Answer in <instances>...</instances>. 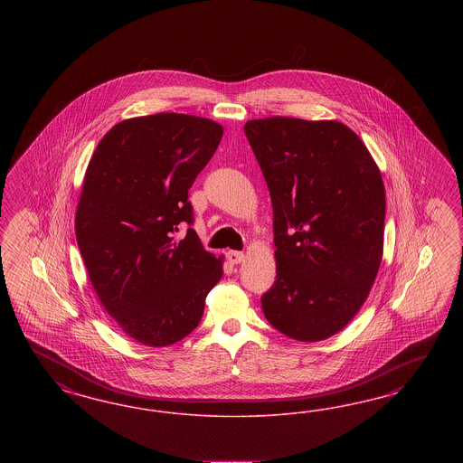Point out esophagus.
I'll list each match as a JSON object with an SVG mask.
<instances>
[{
	"mask_svg": "<svg viewBox=\"0 0 463 463\" xmlns=\"http://www.w3.org/2000/svg\"><path fill=\"white\" fill-rule=\"evenodd\" d=\"M227 260H229V263H232V265H239L241 261H244V252L229 251L227 252Z\"/></svg>",
	"mask_w": 463,
	"mask_h": 463,
	"instance_id": "34e87169",
	"label": "esophagus"
}]
</instances>
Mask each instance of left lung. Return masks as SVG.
<instances>
[{"label": "left lung", "instance_id": "1", "mask_svg": "<svg viewBox=\"0 0 463 463\" xmlns=\"http://www.w3.org/2000/svg\"><path fill=\"white\" fill-rule=\"evenodd\" d=\"M244 134L273 205L277 280L261 295L285 336L321 341L364 306L383 251L385 188L362 139L336 120L271 117Z\"/></svg>", "mask_w": 463, "mask_h": 463}]
</instances>
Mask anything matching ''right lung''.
Segmentation results:
<instances>
[{"instance_id": "right-lung-1", "label": "right lung", "mask_w": 463, "mask_h": 463, "mask_svg": "<svg viewBox=\"0 0 463 463\" xmlns=\"http://www.w3.org/2000/svg\"><path fill=\"white\" fill-rule=\"evenodd\" d=\"M222 127L184 113L113 126L84 175L76 239L99 302L128 336L168 346L195 329L222 258L203 250L188 190ZM189 225L187 236L175 232Z\"/></svg>"}]
</instances>
